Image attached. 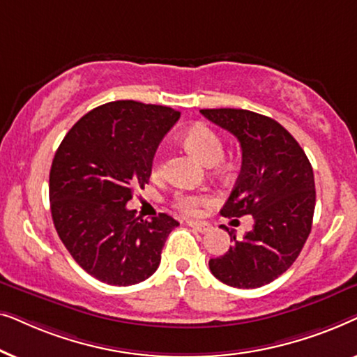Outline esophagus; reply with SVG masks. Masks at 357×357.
Masks as SVG:
<instances>
[{
    "instance_id": "obj_1",
    "label": "esophagus",
    "mask_w": 357,
    "mask_h": 357,
    "mask_svg": "<svg viewBox=\"0 0 357 357\" xmlns=\"http://www.w3.org/2000/svg\"><path fill=\"white\" fill-rule=\"evenodd\" d=\"M188 226L199 234H206L211 231V226H209L208 222H202V221H188Z\"/></svg>"
}]
</instances>
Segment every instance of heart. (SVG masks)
I'll return each mask as SVG.
<instances>
[{
	"label": "heart",
	"instance_id": "obj_1",
	"mask_svg": "<svg viewBox=\"0 0 357 357\" xmlns=\"http://www.w3.org/2000/svg\"><path fill=\"white\" fill-rule=\"evenodd\" d=\"M185 144L203 160L204 164L214 165L221 162L224 158V143L216 131L209 128L206 125H197L190 128L183 136ZM164 174V160L158 159L153 164V175L160 177ZM208 202L206 195L190 193V192H177L174 195V206L185 214H197L202 208V204Z\"/></svg>",
	"mask_w": 357,
	"mask_h": 357
}]
</instances>
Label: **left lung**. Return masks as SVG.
<instances>
[{"label": "left lung", "mask_w": 357, "mask_h": 357, "mask_svg": "<svg viewBox=\"0 0 357 357\" xmlns=\"http://www.w3.org/2000/svg\"><path fill=\"white\" fill-rule=\"evenodd\" d=\"M199 112L236 136L242 149L241 174L221 214L253 218V229L242 241L229 232L232 245L209 260V270L224 284L255 289L281 276L309 237L315 209L314 170L299 143L270 116L242 109Z\"/></svg>", "instance_id": "obj_1"}]
</instances>
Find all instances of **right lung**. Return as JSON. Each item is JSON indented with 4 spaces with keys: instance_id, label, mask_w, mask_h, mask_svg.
I'll use <instances>...</instances> for the list:
<instances>
[{
    "instance_id": "1",
    "label": "right lung",
    "mask_w": 357,
    "mask_h": 357,
    "mask_svg": "<svg viewBox=\"0 0 357 357\" xmlns=\"http://www.w3.org/2000/svg\"><path fill=\"white\" fill-rule=\"evenodd\" d=\"M180 112L135 100L109 102L73 125L50 169L55 229L82 270L112 286H131L158 270L165 238L178 222L151 221L126 209L149 182L155 149Z\"/></svg>"
}]
</instances>
